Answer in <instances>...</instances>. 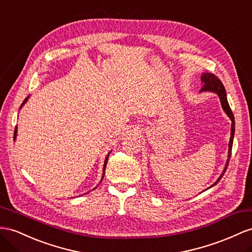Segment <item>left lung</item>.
<instances>
[{
  "label": "left lung",
  "mask_w": 252,
  "mask_h": 252,
  "mask_svg": "<svg viewBox=\"0 0 252 252\" xmlns=\"http://www.w3.org/2000/svg\"><path fill=\"white\" fill-rule=\"evenodd\" d=\"M201 82H202V85L203 86H202L201 90H200V93L209 92V93L216 94L219 96V100H220V104H221L222 109L224 111V113L227 114V116L230 118V120L232 121V124H231V136H230V141H229L228 159H227V162H225L224 168H223L222 172L220 173V176H219V178L216 180V182L214 184H212L210 188H209V189H211V188H213V186H215L219 181H220V179L224 175L225 170H227V167H228L230 157H231L232 145H233V138H234V132H235V122H234L233 113H232L231 108L229 106L228 100H227V94H225V89H224V87L222 85V83L220 82V80H219L218 77L216 75L213 74V73H203L201 75Z\"/></svg>",
  "instance_id": "left-lung-1"
}]
</instances>
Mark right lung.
Segmentation results:
<instances>
[{
	"label": "right lung",
	"instance_id": "1",
	"mask_svg": "<svg viewBox=\"0 0 252 252\" xmlns=\"http://www.w3.org/2000/svg\"><path fill=\"white\" fill-rule=\"evenodd\" d=\"M29 98H30V95L29 96H27V98H25L24 99V101H23V103H22V104H21V106H20V109L22 108V106L25 104V103H27L28 102V100H29ZM17 133H18V127L16 126V128H15V135H14V140H16V138H17ZM112 151H109V153H111ZM109 153L107 154V156H106V158H105V159H104V165H103V173H102V178H101V181H102V180H103V178H104V175H105V168H106V164H107V158H108V157H109ZM101 181H100V183H101ZM99 185V184H98ZM98 185H96L95 186V188L94 189H95L96 188H98ZM93 189V190H94Z\"/></svg>",
	"mask_w": 252,
	"mask_h": 252
}]
</instances>
